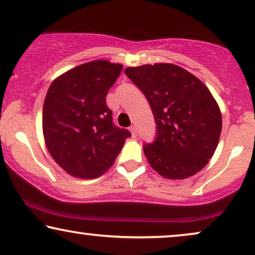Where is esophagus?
<instances>
[{
	"label": "esophagus",
	"instance_id": "obj_1",
	"mask_svg": "<svg viewBox=\"0 0 255 255\" xmlns=\"http://www.w3.org/2000/svg\"><path fill=\"white\" fill-rule=\"evenodd\" d=\"M128 130L131 131L132 135H133V137H135V134H137V128H135V125H131L130 128H128Z\"/></svg>",
	"mask_w": 255,
	"mask_h": 255
}]
</instances>
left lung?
<instances>
[{
	"instance_id": "1",
	"label": "left lung",
	"mask_w": 255,
	"mask_h": 255,
	"mask_svg": "<svg viewBox=\"0 0 255 255\" xmlns=\"http://www.w3.org/2000/svg\"><path fill=\"white\" fill-rule=\"evenodd\" d=\"M125 74L144 93L156 124V138L142 146L153 169L167 179L193 176L217 148L222 115L201 80L173 64L128 67Z\"/></svg>"
}]
</instances>
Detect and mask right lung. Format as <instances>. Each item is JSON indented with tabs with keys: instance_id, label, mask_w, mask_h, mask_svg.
<instances>
[{
	"instance_id": "1",
	"label": "right lung",
	"mask_w": 255,
	"mask_h": 255,
	"mask_svg": "<svg viewBox=\"0 0 255 255\" xmlns=\"http://www.w3.org/2000/svg\"><path fill=\"white\" fill-rule=\"evenodd\" d=\"M123 66L90 61L52 82L43 108V133L54 161L75 177L94 179L114 165L131 137L115 127L106 97Z\"/></svg>"
}]
</instances>
